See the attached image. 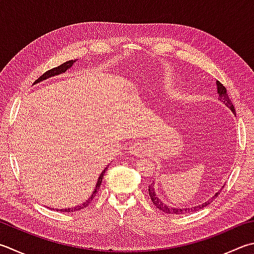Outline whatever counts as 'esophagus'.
Masks as SVG:
<instances>
[{
  "instance_id": "esophagus-1",
  "label": "esophagus",
  "mask_w": 254,
  "mask_h": 254,
  "mask_svg": "<svg viewBox=\"0 0 254 254\" xmlns=\"http://www.w3.org/2000/svg\"><path fill=\"white\" fill-rule=\"evenodd\" d=\"M129 150H130L131 154L135 155H139L141 152L145 150V146L142 145L141 142H132L130 146H129Z\"/></svg>"
}]
</instances>
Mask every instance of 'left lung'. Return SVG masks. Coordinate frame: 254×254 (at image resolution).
Masks as SVG:
<instances>
[{"instance_id": "1", "label": "left lung", "mask_w": 254, "mask_h": 254, "mask_svg": "<svg viewBox=\"0 0 254 254\" xmlns=\"http://www.w3.org/2000/svg\"><path fill=\"white\" fill-rule=\"evenodd\" d=\"M217 86H218L219 99L222 100V102H223L224 104H226L229 108L231 109L233 114H236V111H234V107H233V104L231 103V99L229 98L228 94H227V88L224 87V86H223L221 83H220L219 80H217ZM152 184H154V183H152ZM152 184H151L150 186H148V191H149V195H150L151 201H152V203H154V204L156 205V208H158V209L160 210V211H164V212H166V213L183 214V213H188V212H191V211L193 212V211H195V210H199V209H202V208H204V207H207V205L211 203V201H213V199L217 198L218 194H219V192H217L216 194L213 195V197H212L211 199L208 200V201H205V202L201 203V204L197 205V207H193V208H185V209H184V208H183V209H175V208L168 207V205L165 204V203H162L161 200H159V198H158L157 195H156L155 189H154V185H152ZM222 188H223V187H222Z\"/></svg>"}]
</instances>
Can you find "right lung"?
<instances>
[{"instance_id":"add662e5","label":"right lung","mask_w":254,"mask_h":254,"mask_svg":"<svg viewBox=\"0 0 254 254\" xmlns=\"http://www.w3.org/2000/svg\"><path fill=\"white\" fill-rule=\"evenodd\" d=\"M76 61H77V60H71V61H68V62H65V63H63V64L60 65V66H57V67H54V68H52V69H50V70L45 71V73L43 74L40 78H37V79L35 80V83H38V82H41V80H44V79H46V78L52 77V76H55V75H59V74H62V73H65L66 70H67L69 67H71V66H73V64L75 63ZM106 169H107V168H105V170H104V171L102 172V174H100V176L98 177V181H97V184H96V187H95L94 192H93L92 195H90V198L87 200V201L84 202L83 204L77 205V207H75V208H70V209H69V208H67V209H60L59 211H61V212H73V211H77V210H82V209L87 207V205L90 203V201H93V199L95 198V195H96L97 191L99 190V187H100V185H102L103 177H104V174H105V171H106Z\"/></svg>"}]
</instances>
